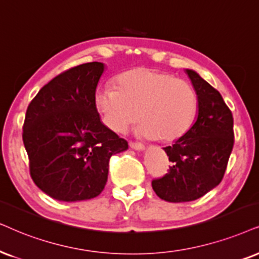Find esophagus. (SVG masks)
<instances>
[{"label":"esophagus","instance_id":"34e87169","mask_svg":"<svg viewBox=\"0 0 259 259\" xmlns=\"http://www.w3.org/2000/svg\"><path fill=\"white\" fill-rule=\"evenodd\" d=\"M129 145H130V147H132V148L136 149V150H143V149H145V146H143L141 142H134V141H130Z\"/></svg>","mask_w":259,"mask_h":259}]
</instances>
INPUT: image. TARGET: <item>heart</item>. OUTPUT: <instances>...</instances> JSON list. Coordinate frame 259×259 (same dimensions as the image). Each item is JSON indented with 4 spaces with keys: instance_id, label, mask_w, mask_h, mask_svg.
<instances>
[{
    "instance_id": "heart-1",
    "label": "heart",
    "mask_w": 259,
    "mask_h": 259,
    "mask_svg": "<svg viewBox=\"0 0 259 259\" xmlns=\"http://www.w3.org/2000/svg\"><path fill=\"white\" fill-rule=\"evenodd\" d=\"M116 86L99 88L94 97L104 123L116 133L125 132L139 117L140 134L173 142L182 139L197 118V91L169 73L135 68L119 74Z\"/></svg>"
}]
</instances>
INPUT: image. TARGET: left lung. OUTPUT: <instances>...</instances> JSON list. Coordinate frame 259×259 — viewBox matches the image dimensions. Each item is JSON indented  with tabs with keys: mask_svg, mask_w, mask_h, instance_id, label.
<instances>
[{
	"mask_svg": "<svg viewBox=\"0 0 259 259\" xmlns=\"http://www.w3.org/2000/svg\"><path fill=\"white\" fill-rule=\"evenodd\" d=\"M186 74L199 98L197 118L182 139L163 148L172 166L152 181L160 198L175 203L195 201L220 184L234 145L233 116L221 94L196 71Z\"/></svg>",
	"mask_w": 259,
	"mask_h": 259,
	"instance_id": "8db88e82",
	"label": "left lung"
}]
</instances>
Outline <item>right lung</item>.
<instances>
[{
  "label": "right lung",
  "mask_w": 259,
  "mask_h": 259,
  "mask_svg": "<svg viewBox=\"0 0 259 259\" xmlns=\"http://www.w3.org/2000/svg\"><path fill=\"white\" fill-rule=\"evenodd\" d=\"M104 64L90 62L48 82L27 107L22 141L29 175L58 201L91 199L105 188L109 161L127 142L100 122L94 97Z\"/></svg>",
  "instance_id": "add662e5"
}]
</instances>
